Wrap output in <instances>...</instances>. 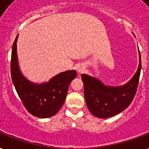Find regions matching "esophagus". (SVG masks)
Listing matches in <instances>:
<instances>
[{
  "label": "esophagus",
  "instance_id": "34e87169",
  "mask_svg": "<svg viewBox=\"0 0 149 149\" xmlns=\"http://www.w3.org/2000/svg\"><path fill=\"white\" fill-rule=\"evenodd\" d=\"M84 70H85V67L83 66V65H79L78 67V68H77V71H78V73H81V72H83Z\"/></svg>",
  "mask_w": 149,
  "mask_h": 149
}]
</instances>
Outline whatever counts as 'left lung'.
<instances>
[{
	"mask_svg": "<svg viewBox=\"0 0 149 149\" xmlns=\"http://www.w3.org/2000/svg\"><path fill=\"white\" fill-rule=\"evenodd\" d=\"M139 66L134 77L126 85L120 87L106 86L100 80L81 74L84 84V95L88 109L99 118H108L128 107L137 92L140 78L141 61L139 54Z\"/></svg>",
	"mask_w": 149,
	"mask_h": 149,
	"instance_id": "8db88e82",
	"label": "left lung"
}]
</instances>
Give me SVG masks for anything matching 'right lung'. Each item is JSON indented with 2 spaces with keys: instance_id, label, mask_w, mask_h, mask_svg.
Segmentation results:
<instances>
[{
  "instance_id": "add662e5",
  "label": "right lung",
  "mask_w": 149,
  "mask_h": 149,
  "mask_svg": "<svg viewBox=\"0 0 149 149\" xmlns=\"http://www.w3.org/2000/svg\"><path fill=\"white\" fill-rule=\"evenodd\" d=\"M18 36L12 47L11 59V79L24 107L32 115L48 118L57 113L64 104L70 83L76 78L75 71L59 74L49 82L36 85L28 81L19 71L16 50Z\"/></svg>"
}]
</instances>
